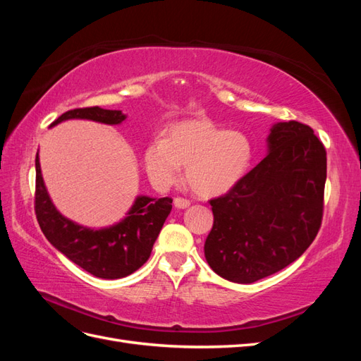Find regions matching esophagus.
Returning a JSON list of instances; mask_svg holds the SVG:
<instances>
[{
	"instance_id": "esophagus-1",
	"label": "esophagus",
	"mask_w": 361,
	"mask_h": 361,
	"mask_svg": "<svg viewBox=\"0 0 361 361\" xmlns=\"http://www.w3.org/2000/svg\"><path fill=\"white\" fill-rule=\"evenodd\" d=\"M190 204H191V202L188 199H183V197L174 199V206H176L178 209H185V207H188Z\"/></svg>"
}]
</instances>
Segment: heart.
Masks as SVG:
<instances>
[{
	"mask_svg": "<svg viewBox=\"0 0 361 361\" xmlns=\"http://www.w3.org/2000/svg\"><path fill=\"white\" fill-rule=\"evenodd\" d=\"M253 147L238 130H224L207 118L185 120L169 128L167 137L149 141L143 166L152 185L166 191L180 179L200 197H216L243 179L250 167Z\"/></svg>",
	"mask_w": 361,
	"mask_h": 361,
	"instance_id": "1",
	"label": "heart"
}]
</instances>
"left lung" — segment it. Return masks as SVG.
Returning a JSON list of instances; mask_svg holds the SVG:
<instances>
[{"mask_svg":"<svg viewBox=\"0 0 361 361\" xmlns=\"http://www.w3.org/2000/svg\"><path fill=\"white\" fill-rule=\"evenodd\" d=\"M325 179L326 152L313 129L295 120L276 123L268 155L228 192L209 200L207 264L243 285L290 265L319 232Z\"/></svg>","mask_w":361,"mask_h":361,"instance_id":"obj_1","label":"left lung"}]
</instances>
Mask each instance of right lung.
Returning a JSON list of instances; mask_svg holds the SVG:
<instances>
[{
	"label": "right lung",
	"instance_id": "right-lung-1",
	"mask_svg": "<svg viewBox=\"0 0 361 361\" xmlns=\"http://www.w3.org/2000/svg\"><path fill=\"white\" fill-rule=\"evenodd\" d=\"M69 118L118 125L126 116L118 110H104L99 106L76 108L61 114L51 126ZM171 202L170 197L138 195L126 216L117 224L97 231L80 226L63 216L51 202L43 183L39 154L36 155L35 211L42 232L60 253L94 277L122 279L145 265L171 211Z\"/></svg>",
	"mask_w": 361,
	"mask_h": 361
}]
</instances>
